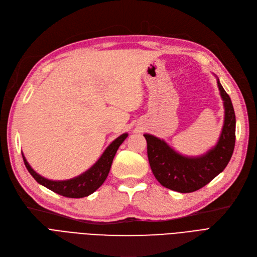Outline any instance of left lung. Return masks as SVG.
<instances>
[{
  "label": "left lung",
  "instance_id": "8db88e82",
  "mask_svg": "<svg viewBox=\"0 0 257 257\" xmlns=\"http://www.w3.org/2000/svg\"><path fill=\"white\" fill-rule=\"evenodd\" d=\"M224 101L225 119L219 140L213 148L200 156H184L172 149L164 140L144 135L151 170L160 184L170 190L189 193L209 184L224 171L235 146V113L228 93L217 79Z\"/></svg>",
  "mask_w": 257,
  "mask_h": 257
}]
</instances>
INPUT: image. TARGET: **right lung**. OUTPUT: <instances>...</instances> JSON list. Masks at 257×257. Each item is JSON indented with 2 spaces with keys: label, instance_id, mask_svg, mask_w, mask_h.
<instances>
[{
  "label": "right lung",
  "instance_id": "1",
  "mask_svg": "<svg viewBox=\"0 0 257 257\" xmlns=\"http://www.w3.org/2000/svg\"><path fill=\"white\" fill-rule=\"evenodd\" d=\"M127 137H128V133H124V135H121L117 139H115L106 148L101 158L97 160V162L91 167L90 169H88L87 171H85L83 174L79 176L71 178V180H66V181L47 180V178L41 176L39 173H37L31 168L23 153H22V156H23L24 164L26 166L27 170L39 184L43 185L44 187L48 188L49 190L58 193L60 195H63L65 197L81 198V197H85L92 194L95 190H97V189L103 185L110 171L114 155L118 147L121 145V143L126 140Z\"/></svg>",
  "mask_w": 257,
  "mask_h": 257
}]
</instances>
